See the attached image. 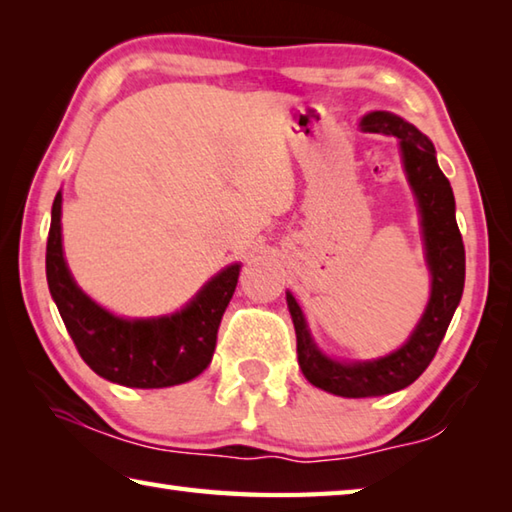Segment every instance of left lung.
Masks as SVG:
<instances>
[{"label": "left lung", "mask_w": 512, "mask_h": 512, "mask_svg": "<svg viewBox=\"0 0 512 512\" xmlns=\"http://www.w3.org/2000/svg\"><path fill=\"white\" fill-rule=\"evenodd\" d=\"M359 126L363 133L393 135L400 142L402 167L418 203L431 293L418 325L395 352L370 361H341L327 357L314 343L305 314L293 293L287 291L302 375L316 388L341 397H377L413 384L436 357L465 284V248L456 225L454 192L438 167L436 149L429 137L386 110L368 112L361 117Z\"/></svg>", "instance_id": "8db88e82"}]
</instances>
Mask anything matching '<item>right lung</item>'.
<instances>
[{
	"mask_svg": "<svg viewBox=\"0 0 512 512\" xmlns=\"http://www.w3.org/2000/svg\"><path fill=\"white\" fill-rule=\"evenodd\" d=\"M63 194L51 205L47 284L83 361L99 377L128 388H167L210 366L223 311L237 289L241 264L216 273L187 305L169 316L121 318L97 305L69 273L60 228Z\"/></svg>",
	"mask_w": 512,
	"mask_h": 512,
	"instance_id": "right-lung-1",
	"label": "right lung"
}]
</instances>
